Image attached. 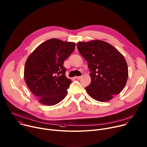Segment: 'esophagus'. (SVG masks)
Masks as SVG:
<instances>
[{
  "mask_svg": "<svg viewBox=\"0 0 147 147\" xmlns=\"http://www.w3.org/2000/svg\"><path fill=\"white\" fill-rule=\"evenodd\" d=\"M82 78L81 76H75V78L76 79H78V80H80V79H81Z\"/></svg>",
  "mask_w": 147,
  "mask_h": 147,
  "instance_id": "obj_1",
  "label": "esophagus"
}]
</instances>
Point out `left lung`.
<instances>
[{
  "mask_svg": "<svg viewBox=\"0 0 147 147\" xmlns=\"http://www.w3.org/2000/svg\"><path fill=\"white\" fill-rule=\"evenodd\" d=\"M78 50L86 60L91 82L85 87L93 99L106 102L118 95L125 87L128 77L123 56L109 43L99 40L76 44Z\"/></svg>",
  "mask_w": 147,
  "mask_h": 147,
  "instance_id": "1",
  "label": "left lung"
}]
</instances>
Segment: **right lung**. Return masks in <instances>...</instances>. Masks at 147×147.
<instances>
[{
    "label": "right lung",
    "instance_id": "obj_1",
    "mask_svg": "<svg viewBox=\"0 0 147 147\" xmlns=\"http://www.w3.org/2000/svg\"><path fill=\"white\" fill-rule=\"evenodd\" d=\"M75 48V43L53 38L39 45L28 58L25 81L40 103L54 105L66 96L71 80L65 76L63 62Z\"/></svg>",
    "mask_w": 147,
    "mask_h": 147
}]
</instances>
